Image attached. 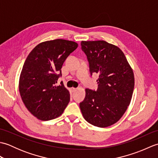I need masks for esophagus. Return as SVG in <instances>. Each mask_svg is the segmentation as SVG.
Masks as SVG:
<instances>
[{"mask_svg": "<svg viewBox=\"0 0 158 158\" xmlns=\"http://www.w3.org/2000/svg\"><path fill=\"white\" fill-rule=\"evenodd\" d=\"M70 90H71V92H75L76 90H77V88H70Z\"/></svg>", "mask_w": 158, "mask_h": 158, "instance_id": "obj_1", "label": "esophagus"}]
</instances>
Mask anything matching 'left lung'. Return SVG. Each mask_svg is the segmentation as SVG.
<instances>
[{
	"instance_id": "obj_1",
	"label": "left lung",
	"mask_w": 158,
	"mask_h": 158,
	"mask_svg": "<svg viewBox=\"0 0 158 158\" xmlns=\"http://www.w3.org/2000/svg\"><path fill=\"white\" fill-rule=\"evenodd\" d=\"M89 72L99 75L96 91L85 89L79 106L84 119L93 126L105 127L120 119L132 99L135 77L123 52L105 41H81Z\"/></svg>"
}]
</instances>
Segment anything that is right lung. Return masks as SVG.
<instances>
[{
    "instance_id": "obj_1",
    "label": "right lung",
    "mask_w": 158,
    "mask_h": 158,
    "mask_svg": "<svg viewBox=\"0 0 158 158\" xmlns=\"http://www.w3.org/2000/svg\"><path fill=\"white\" fill-rule=\"evenodd\" d=\"M77 43L55 39L39 43L29 53L19 77V90L27 109L36 118L48 121L61 115L70 101V94L60 82L61 69Z\"/></svg>"
}]
</instances>
